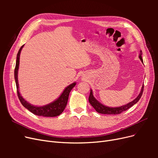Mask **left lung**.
Returning <instances> with one entry per match:
<instances>
[{
	"mask_svg": "<svg viewBox=\"0 0 158 158\" xmlns=\"http://www.w3.org/2000/svg\"><path fill=\"white\" fill-rule=\"evenodd\" d=\"M142 51H140V55H139V59L142 61V63H143V59L142 58ZM143 90H144V85H142L141 91L140 94H138V96L133 100V101L129 102L128 103L124 105V106H122L121 107H110L104 106L102 103L98 102V100L95 99L93 95V92L92 89H90V94L89 96V103L92 105V106L95 109L98 113H102V114H119L121 113L122 112L126 111V110L128 109L130 107H131L134 105L136 104L139 99H140L142 93H143Z\"/></svg>",
	"mask_w": 158,
	"mask_h": 158,
	"instance_id": "left-lung-1",
	"label": "left lung"
}]
</instances>
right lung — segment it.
Masks as SVG:
<instances>
[{"label":"right lung","instance_id":"1","mask_svg":"<svg viewBox=\"0 0 158 158\" xmlns=\"http://www.w3.org/2000/svg\"><path fill=\"white\" fill-rule=\"evenodd\" d=\"M24 45H22L20 49H19V51L17 54L16 57V67L14 69V78L16 81V85L17 88V94L19 99L22 104V106L26 108L27 110H29L30 112L33 113L35 115L42 116V117H56L59 116L64 110L66 104L68 102L69 94L76 84V82H74L69 85L67 87H66L63 90V92L60 95V96L55 99L52 102L47 104L45 106H35L27 102L25 99H23L21 95L20 91H19V84H18V73L19 69V64H20V52L22 48Z\"/></svg>","mask_w":158,"mask_h":158}]
</instances>
